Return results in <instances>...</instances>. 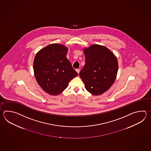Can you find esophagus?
I'll use <instances>...</instances> for the list:
<instances>
[{"mask_svg":"<svg viewBox=\"0 0 151 151\" xmlns=\"http://www.w3.org/2000/svg\"><path fill=\"white\" fill-rule=\"evenodd\" d=\"M76 71H77V73L79 74V72H80V70L79 69H76Z\"/></svg>","mask_w":151,"mask_h":151,"instance_id":"esophagus-1","label":"esophagus"}]
</instances>
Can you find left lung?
I'll return each instance as SVG.
<instances>
[{"instance_id":"8db88e82","label":"left lung","mask_w":151,"mask_h":151,"mask_svg":"<svg viewBox=\"0 0 151 151\" xmlns=\"http://www.w3.org/2000/svg\"><path fill=\"white\" fill-rule=\"evenodd\" d=\"M85 64L79 72L88 92L101 95L111 87L116 80L118 61L116 55L103 45L94 44L83 48Z\"/></svg>"}]
</instances>
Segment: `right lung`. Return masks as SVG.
I'll return each mask as SVG.
<instances>
[{
    "label": "right lung",
    "instance_id": "right-lung-1",
    "mask_svg": "<svg viewBox=\"0 0 151 151\" xmlns=\"http://www.w3.org/2000/svg\"><path fill=\"white\" fill-rule=\"evenodd\" d=\"M68 48L51 44L39 51L33 61L34 74L39 85L46 93L58 96L78 74L66 57Z\"/></svg>",
    "mask_w": 151,
    "mask_h": 151
}]
</instances>
